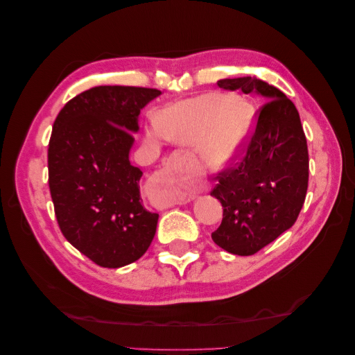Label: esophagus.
<instances>
[{
    "label": "esophagus",
    "instance_id": "obj_1",
    "mask_svg": "<svg viewBox=\"0 0 355 355\" xmlns=\"http://www.w3.org/2000/svg\"><path fill=\"white\" fill-rule=\"evenodd\" d=\"M154 185L159 189L163 196L164 206H173V204H185L194 198L197 192H207V182L198 179L196 175L185 168L167 167L155 175Z\"/></svg>",
    "mask_w": 355,
    "mask_h": 355
}]
</instances>
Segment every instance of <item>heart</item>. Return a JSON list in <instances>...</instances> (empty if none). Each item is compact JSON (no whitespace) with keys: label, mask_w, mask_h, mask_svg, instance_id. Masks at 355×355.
I'll use <instances>...</instances> for the list:
<instances>
[{"label":"heart","mask_w":355,"mask_h":355,"mask_svg":"<svg viewBox=\"0 0 355 355\" xmlns=\"http://www.w3.org/2000/svg\"><path fill=\"white\" fill-rule=\"evenodd\" d=\"M231 101L210 93L168 105L155 116V128H149L146 136L151 142L166 137L198 146L209 164L227 167L243 155L256 125L253 105Z\"/></svg>","instance_id":"obj_1"}]
</instances>
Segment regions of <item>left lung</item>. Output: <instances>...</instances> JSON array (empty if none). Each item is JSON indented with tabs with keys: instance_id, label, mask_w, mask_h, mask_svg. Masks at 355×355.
Wrapping results in <instances>:
<instances>
[{
	"instance_id": "left-lung-1",
	"label": "left lung",
	"mask_w": 355,
	"mask_h": 355,
	"mask_svg": "<svg viewBox=\"0 0 355 355\" xmlns=\"http://www.w3.org/2000/svg\"><path fill=\"white\" fill-rule=\"evenodd\" d=\"M225 90L259 94L263 103L244 157L216 178L210 196L223 207L220 227L211 234L223 250L250 256L293 227L308 189L306 137L293 102L274 85L252 78H225Z\"/></svg>"
}]
</instances>
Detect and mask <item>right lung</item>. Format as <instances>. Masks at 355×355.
<instances>
[{
    "mask_svg": "<svg viewBox=\"0 0 355 355\" xmlns=\"http://www.w3.org/2000/svg\"><path fill=\"white\" fill-rule=\"evenodd\" d=\"M161 92L99 85L56 116L49 142V187L65 239L103 268L137 261L151 245L158 214L142 206V170L128 154L137 118Z\"/></svg>",
    "mask_w": 355,
    "mask_h": 355,
    "instance_id": "1",
    "label": "right lung"
}]
</instances>
